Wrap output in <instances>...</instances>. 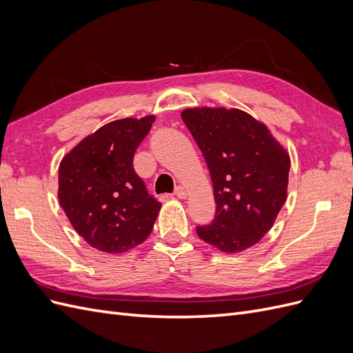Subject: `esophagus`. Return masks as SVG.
I'll return each instance as SVG.
<instances>
[{
  "label": "esophagus",
  "instance_id": "obj_1",
  "mask_svg": "<svg viewBox=\"0 0 353 353\" xmlns=\"http://www.w3.org/2000/svg\"><path fill=\"white\" fill-rule=\"evenodd\" d=\"M178 199H185L187 197V190L184 188V187H176V190H175V193H174Z\"/></svg>",
  "mask_w": 353,
  "mask_h": 353
}]
</instances>
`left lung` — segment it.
I'll use <instances>...</instances> for the list:
<instances>
[{"mask_svg":"<svg viewBox=\"0 0 353 353\" xmlns=\"http://www.w3.org/2000/svg\"><path fill=\"white\" fill-rule=\"evenodd\" d=\"M181 117L206 160L216 203L199 237L225 253L252 248L287 199L290 156L268 126L240 109L194 108Z\"/></svg>","mask_w":353,"mask_h":353,"instance_id":"1","label":"left lung"}]
</instances>
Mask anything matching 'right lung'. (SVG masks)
<instances>
[{"label":"right lung","mask_w":353,"mask_h":353,"mask_svg":"<svg viewBox=\"0 0 353 353\" xmlns=\"http://www.w3.org/2000/svg\"><path fill=\"white\" fill-rule=\"evenodd\" d=\"M154 119L148 114L105 123L61 159L60 206L74 231L100 252L131 250L153 230L162 205L147 193L132 159Z\"/></svg>","instance_id":"1"}]
</instances>
